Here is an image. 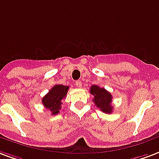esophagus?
Returning <instances> with one entry per match:
<instances>
[{
    "label": "esophagus",
    "mask_w": 159,
    "mask_h": 159,
    "mask_svg": "<svg viewBox=\"0 0 159 159\" xmlns=\"http://www.w3.org/2000/svg\"><path fill=\"white\" fill-rule=\"evenodd\" d=\"M75 85H76L78 88H81L82 86V83L81 81H77V82H75Z\"/></svg>",
    "instance_id": "obj_1"
}]
</instances>
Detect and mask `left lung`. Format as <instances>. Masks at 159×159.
I'll use <instances>...</instances> for the list:
<instances>
[{"label":"left lung","mask_w":159,"mask_h":159,"mask_svg":"<svg viewBox=\"0 0 159 159\" xmlns=\"http://www.w3.org/2000/svg\"><path fill=\"white\" fill-rule=\"evenodd\" d=\"M90 93L94 96L93 102L100 108L102 112L111 113L112 112V94L103 88H100L97 85H93L90 88Z\"/></svg>","instance_id":"1"}]
</instances>
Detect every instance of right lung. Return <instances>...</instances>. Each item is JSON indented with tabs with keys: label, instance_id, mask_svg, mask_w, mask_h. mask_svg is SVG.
Here are the masks:
<instances>
[{
	"label": "right lung",
	"instance_id": "1",
	"mask_svg": "<svg viewBox=\"0 0 159 159\" xmlns=\"http://www.w3.org/2000/svg\"><path fill=\"white\" fill-rule=\"evenodd\" d=\"M68 86L63 85H55L47 94L43 97L42 102L43 106L48 109L52 115L59 113L61 108V100L66 98V93L68 92Z\"/></svg>",
	"mask_w": 159,
	"mask_h": 159
}]
</instances>
